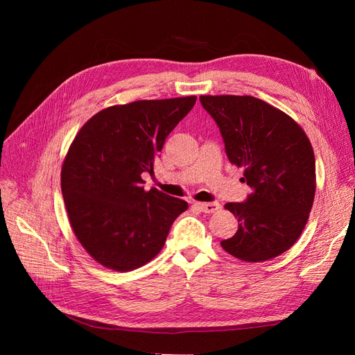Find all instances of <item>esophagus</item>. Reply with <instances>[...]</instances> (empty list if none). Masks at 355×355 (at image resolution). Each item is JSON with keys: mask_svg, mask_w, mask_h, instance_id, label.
I'll return each mask as SVG.
<instances>
[{"mask_svg": "<svg viewBox=\"0 0 355 355\" xmlns=\"http://www.w3.org/2000/svg\"><path fill=\"white\" fill-rule=\"evenodd\" d=\"M196 207H198L202 213H216L220 210L219 202H196Z\"/></svg>", "mask_w": 355, "mask_h": 355, "instance_id": "1", "label": "esophagus"}]
</instances>
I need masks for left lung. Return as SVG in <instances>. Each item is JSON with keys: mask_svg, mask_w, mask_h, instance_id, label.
<instances>
[{"mask_svg": "<svg viewBox=\"0 0 355 355\" xmlns=\"http://www.w3.org/2000/svg\"><path fill=\"white\" fill-rule=\"evenodd\" d=\"M216 121L228 159L244 168L253 192L227 202L239 230L220 241L244 262L280 256L302 234L315 196V158L305 132L292 116L253 96H200Z\"/></svg>", "mask_w": 355, "mask_h": 355, "instance_id": "left-lung-1", "label": "left lung"}]
</instances>
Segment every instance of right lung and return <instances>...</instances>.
<instances>
[{
	"label": "right lung",
	"mask_w": 355,
	"mask_h": 355,
	"mask_svg": "<svg viewBox=\"0 0 355 355\" xmlns=\"http://www.w3.org/2000/svg\"><path fill=\"white\" fill-rule=\"evenodd\" d=\"M196 96L115 105L93 115L71 144L60 187L71 228L96 262L114 271L148 263L188 202L145 191L142 173Z\"/></svg>",
	"instance_id": "add662e5"
}]
</instances>
